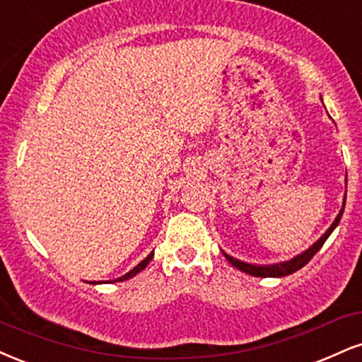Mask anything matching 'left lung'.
I'll return each mask as SVG.
<instances>
[{"instance_id": "1", "label": "left lung", "mask_w": 362, "mask_h": 362, "mask_svg": "<svg viewBox=\"0 0 362 362\" xmlns=\"http://www.w3.org/2000/svg\"><path fill=\"white\" fill-rule=\"evenodd\" d=\"M347 176V174H346ZM346 189H347V177H346ZM344 206H346V197H344V202H342V208L341 211H339V215L335 216V220L330 225L329 228H327V232L324 235L318 239L315 244L310 245L307 250H303V252L298 254V256H295L290 261H284V262H278V264H250V262H245V261H240V259H235L232 256H228L227 252H223L225 259H227L228 262H230L232 266H235L237 269L244 271L245 274H250V276H256V278H283V276H288V274H293L296 273V271L301 269L307 262L312 259L318 250L322 249V245L325 244V240L329 239L330 233L335 230V227H337L339 222H341L342 218V214H344Z\"/></svg>"}]
</instances>
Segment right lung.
I'll return each mask as SVG.
<instances>
[{"label": "right lung", "mask_w": 362, "mask_h": 362, "mask_svg": "<svg viewBox=\"0 0 362 362\" xmlns=\"http://www.w3.org/2000/svg\"><path fill=\"white\" fill-rule=\"evenodd\" d=\"M152 257H154V250H152V252L148 254V256H147L146 259H144V261H140L139 264L134 267V269H130L129 273H127V274H123V276H120V278H117V279H115V283H118V281H127V279L134 278V276H135V274H139L140 271H142V269H146L148 262L152 261ZM100 283H101V281H91V284H100ZM103 283H108V281H103Z\"/></svg>", "instance_id": "right-lung-1"}]
</instances>
